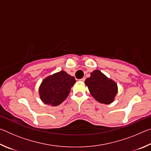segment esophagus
Listing matches in <instances>:
<instances>
[{"label": "esophagus", "instance_id": "1", "mask_svg": "<svg viewBox=\"0 0 151 151\" xmlns=\"http://www.w3.org/2000/svg\"><path fill=\"white\" fill-rule=\"evenodd\" d=\"M80 81H82V82H84L85 81V78H81V79H80Z\"/></svg>", "mask_w": 151, "mask_h": 151}]
</instances>
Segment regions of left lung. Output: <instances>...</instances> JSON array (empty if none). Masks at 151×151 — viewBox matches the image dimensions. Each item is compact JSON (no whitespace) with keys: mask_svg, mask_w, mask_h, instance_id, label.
<instances>
[{"mask_svg":"<svg viewBox=\"0 0 151 151\" xmlns=\"http://www.w3.org/2000/svg\"><path fill=\"white\" fill-rule=\"evenodd\" d=\"M91 95L99 103L109 104L114 101L118 86L113 80L107 77L99 70H94L85 82Z\"/></svg>","mask_w":151,"mask_h":151,"instance_id":"left-lung-1","label":"left lung"}]
</instances>
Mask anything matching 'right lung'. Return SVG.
<instances>
[{
  "label": "right lung",
  "mask_w": 151,
  "mask_h": 151,
  "mask_svg": "<svg viewBox=\"0 0 151 151\" xmlns=\"http://www.w3.org/2000/svg\"><path fill=\"white\" fill-rule=\"evenodd\" d=\"M76 80L64 70L48 76L39 88L40 99L45 104L52 106L59 105L67 98Z\"/></svg>",
  "instance_id": "add662e5"
}]
</instances>
